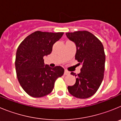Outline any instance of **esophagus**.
<instances>
[{
    "label": "esophagus",
    "mask_w": 121,
    "mask_h": 121,
    "mask_svg": "<svg viewBox=\"0 0 121 121\" xmlns=\"http://www.w3.org/2000/svg\"><path fill=\"white\" fill-rule=\"evenodd\" d=\"M64 74H65V75H69V74H70V72L68 71H67V70H65Z\"/></svg>",
    "instance_id": "esophagus-1"
}]
</instances>
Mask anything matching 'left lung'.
<instances>
[{
    "label": "left lung",
    "instance_id": "8db88e82",
    "mask_svg": "<svg viewBox=\"0 0 121 121\" xmlns=\"http://www.w3.org/2000/svg\"><path fill=\"white\" fill-rule=\"evenodd\" d=\"M66 35L76 43L75 59L82 65L81 73L76 75L75 84L68 86V90L77 98H88L96 93L103 80L105 62L103 45L87 31L67 33ZM71 74H74L71 72Z\"/></svg>",
    "mask_w": 121,
    "mask_h": 121
}]
</instances>
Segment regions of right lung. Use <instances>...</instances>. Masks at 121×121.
<instances>
[{"label": "right lung", "mask_w": 121, "mask_h": 121, "mask_svg": "<svg viewBox=\"0 0 121 121\" xmlns=\"http://www.w3.org/2000/svg\"><path fill=\"white\" fill-rule=\"evenodd\" d=\"M63 35V32L37 31L28 36L18 47L15 60L17 77L23 90L31 96L41 98L50 94L56 79L64 74L62 67L45 65L43 59Z\"/></svg>", "instance_id": "add662e5"}]
</instances>
